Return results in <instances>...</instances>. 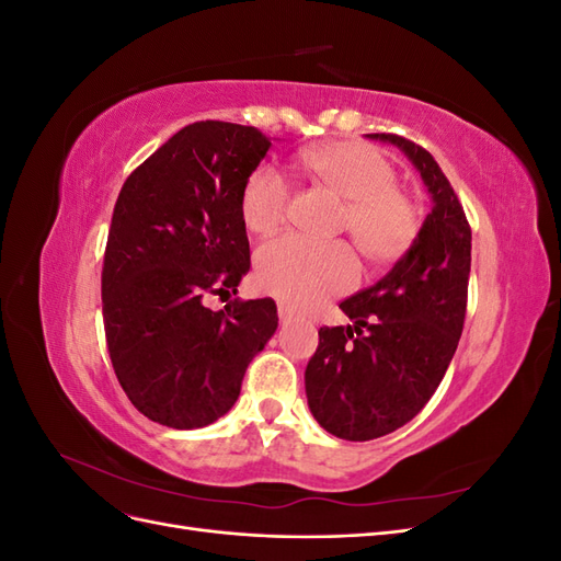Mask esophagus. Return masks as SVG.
Returning <instances> with one entry per match:
<instances>
[{
	"label": "esophagus",
	"instance_id": "1",
	"mask_svg": "<svg viewBox=\"0 0 561 561\" xmlns=\"http://www.w3.org/2000/svg\"><path fill=\"white\" fill-rule=\"evenodd\" d=\"M278 318H280V322H290V320H295V313L285 307V304H278Z\"/></svg>",
	"mask_w": 561,
	"mask_h": 561
}]
</instances>
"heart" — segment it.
<instances>
[{"label":"heart","mask_w":561,"mask_h":561,"mask_svg":"<svg viewBox=\"0 0 561 561\" xmlns=\"http://www.w3.org/2000/svg\"><path fill=\"white\" fill-rule=\"evenodd\" d=\"M299 163L318 184L346 198L342 222L371 262H393L412 248L421 215L416 201L396 184V168L377 147L332 142L304 149ZM290 186L268 165H260L241 186L239 210L248 231L268 236L283 227ZM358 260L342 241L316 243L283 236L257 252V280L293 309H311L346 293L358 280Z\"/></svg>","instance_id":"1"}]
</instances>
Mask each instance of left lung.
<instances>
[{
    "mask_svg": "<svg viewBox=\"0 0 561 561\" xmlns=\"http://www.w3.org/2000/svg\"><path fill=\"white\" fill-rule=\"evenodd\" d=\"M367 138L404 151L433 210L379 283L339 304L353 325L318 330L304 375L309 410L351 443L402 428L433 398L463 332L472 241L463 206L426 149L393 133Z\"/></svg>",
    "mask_w": 561,
    "mask_h": 561,
    "instance_id": "left-lung-1",
    "label": "left lung"
}]
</instances>
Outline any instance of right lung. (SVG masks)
<instances>
[{
	"instance_id": "add662e5",
	"label": "right lung",
	"mask_w": 561,
	"mask_h": 561,
	"mask_svg": "<svg viewBox=\"0 0 561 561\" xmlns=\"http://www.w3.org/2000/svg\"><path fill=\"white\" fill-rule=\"evenodd\" d=\"M268 147L252 126L196 122L118 192L103 264L107 351L135 410L161 426L225 416L278 328L268 297L206 307L208 295H236L250 268L239 198Z\"/></svg>"
}]
</instances>
